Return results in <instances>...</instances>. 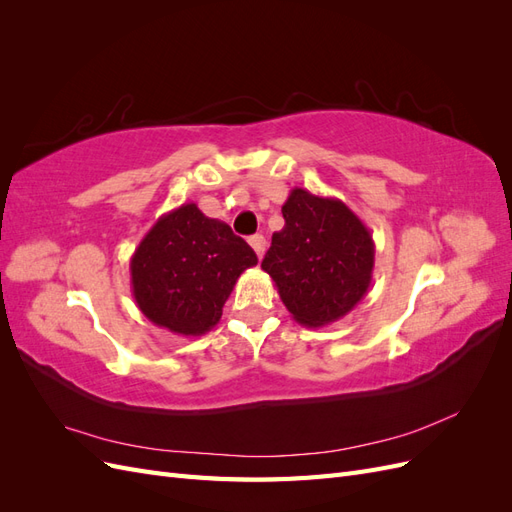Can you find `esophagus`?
<instances>
[{
  "label": "esophagus",
  "mask_w": 512,
  "mask_h": 512,
  "mask_svg": "<svg viewBox=\"0 0 512 512\" xmlns=\"http://www.w3.org/2000/svg\"><path fill=\"white\" fill-rule=\"evenodd\" d=\"M250 245L254 247V252H256L258 258L265 256V247H267V239H265V237H262V235L250 237Z\"/></svg>",
  "instance_id": "obj_1"
}]
</instances>
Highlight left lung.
I'll list each match as a JSON object with an SVG mask.
<instances>
[{
    "mask_svg": "<svg viewBox=\"0 0 512 512\" xmlns=\"http://www.w3.org/2000/svg\"><path fill=\"white\" fill-rule=\"evenodd\" d=\"M284 228L273 232L262 271L290 316L303 327H327L352 312L374 273L376 245L346 203L303 188L290 190Z\"/></svg>",
    "mask_w": 512,
    "mask_h": 512,
    "instance_id": "1",
    "label": "left lung"
}]
</instances>
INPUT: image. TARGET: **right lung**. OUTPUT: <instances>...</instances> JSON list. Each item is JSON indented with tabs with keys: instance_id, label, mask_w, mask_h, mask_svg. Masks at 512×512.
<instances>
[{
	"instance_id": "obj_1",
	"label": "right lung",
	"mask_w": 512,
	"mask_h": 512,
	"mask_svg": "<svg viewBox=\"0 0 512 512\" xmlns=\"http://www.w3.org/2000/svg\"><path fill=\"white\" fill-rule=\"evenodd\" d=\"M258 262L228 224L196 203L164 213L130 260L132 294L156 327L181 337L211 331L245 269Z\"/></svg>"
}]
</instances>
